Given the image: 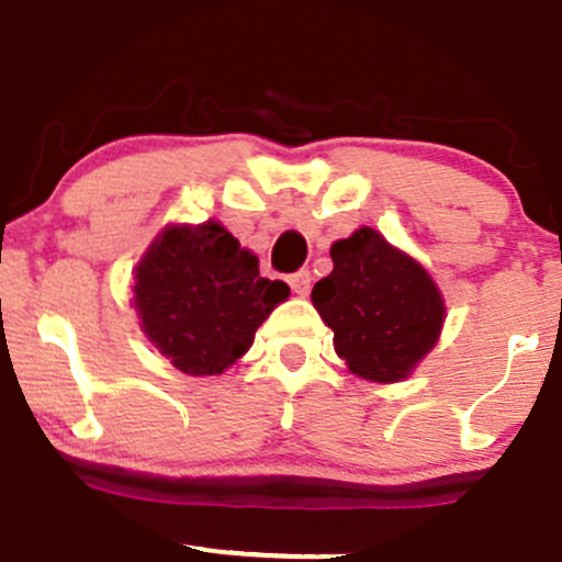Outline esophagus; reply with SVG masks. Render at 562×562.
<instances>
[{"instance_id":"34e87169","label":"esophagus","mask_w":562,"mask_h":562,"mask_svg":"<svg viewBox=\"0 0 562 562\" xmlns=\"http://www.w3.org/2000/svg\"><path fill=\"white\" fill-rule=\"evenodd\" d=\"M310 281H313L310 270H296V273L289 276V286H292V292L300 296H305L310 292Z\"/></svg>"}]
</instances>
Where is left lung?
<instances>
[{
    "label": "left lung",
    "mask_w": 562,
    "mask_h": 562,
    "mask_svg": "<svg viewBox=\"0 0 562 562\" xmlns=\"http://www.w3.org/2000/svg\"><path fill=\"white\" fill-rule=\"evenodd\" d=\"M334 270L313 286V305L334 331L349 371L379 384L405 379L437 345L445 302L418 262L379 231L334 241Z\"/></svg>",
    "instance_id": "left-lung-1"
}]
</instances>
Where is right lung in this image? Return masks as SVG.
Segmentation results:
<instances>
[{"mask_svg": "<svg viewBox=\"0 0 562 562\" xmlns=\"http://www.w3.org/2000/svg\"><path fill=\"white\" fill-rule=\"evenodd\" d=\"M144 334L178 371L223 373L252 347L270 310L289 296L260 276L257 257L221 223L165 228L136 268Z\"/></svg>", "mask_w": 562, "mask_h": 562, "instance_id": "add662e5", "label": "right lung"}]
</instances>
